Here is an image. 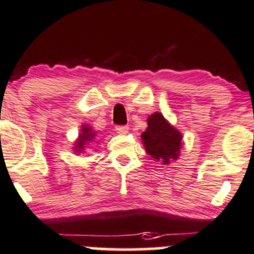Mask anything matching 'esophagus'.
<instances>
[{"mask_svg":"<svg viewBox=\"0 0 254 254\" xmlns=\"http://www.w3.org/2000/svg\"><path fill=\"white\" fill-rule=\"evenodd\" d=\"M115 131H117L118 134H127V132L129 131V127H127V125H117V127H115Z\"/></svg>","mask_w":254,"mask_h":254,"instance_id":"obj_1","label":"esophagus"}]
</instances>
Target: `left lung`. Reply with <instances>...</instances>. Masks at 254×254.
Returning a JSON list of instances; mask_svg holds the SVG:
<instances>
[{
	"label": "left lung",
	"mask_w": 254,
	"mask_h": 254,
	"mask_svg": "<svg viewBox=\"0 0 254 254\" xmlns=\"http://www.w3.org/2000/svg\"><path fill=\"white\" fill-rule=\"evenodd\" d=\"M148 127L141 137L145 150L156 160L170 162V158L177 160L182 145V135L171 127L161 113H155L147 119Z\"/></svg>",
	"instance_id": "1"
}]
</instances>
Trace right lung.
<instances>
[{
	"instance_id": "obj_1",
	"label": "right lung",
	"mask_w": 254,
	"mask_h": 254,
	"mask_svg": "<svg viewBox=\"0 0 254 254\" xmlns=\"http://www.w3.org/2000/svg\"><path fill=\"white\" fill-rule=\"evenodd\" d=\"M94 139V132H92V130L89 129L88 127H84L82 129L81 135H79V140L77 141V148L78 151L83 150V145L84 142L87 141H92Z\"/></svg>"
}]
</instances>
